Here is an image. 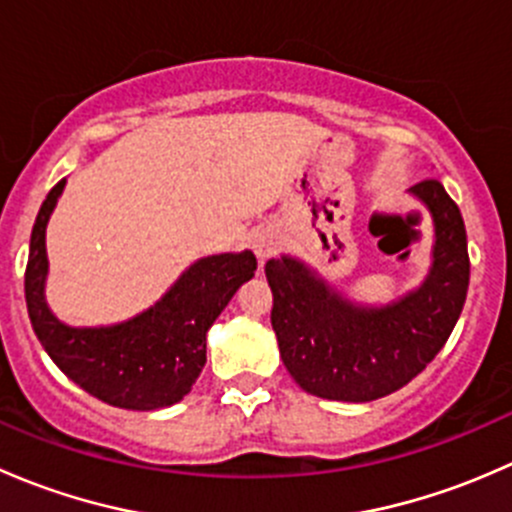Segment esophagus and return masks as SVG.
Returning a JSON list of instances; mask_svg holds the SVG:
<instances>
[{
    "label": "esophagus",
    "mask_w": 512,
    "mask_h": 512,
    "mask_svg": "<svg viewBox=\"0 0 512 512\" xmlns=\"http://www.w3.org/2000/svg\"><path fill=\"white\" fill-rule=\"evenodd\" d=\"M252 250H255L260 265H265V262L280 250V235H277L275 230H270V227H262V230H257L255 235H252Z\"/></svg>",
    "instance_id": "obj_1"
}]
</instances>
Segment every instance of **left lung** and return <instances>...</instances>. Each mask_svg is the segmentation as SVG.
I'll return each mask as SVG.
<instances>
[{
    "label": "left lung",
    "mask_w": 512,
    "mask_h": 512,
    "mask_svg": "<svg viewBox=\"0 0 512 512\" xmlns=\"http://www.w3.org/2000/svg\"><path fill=\"white\" fill-rule=\"evenodd\" d=\"M409 193L431 213V267L394 302H354L292 255L267 260L280 356L307 394L354 404L389 396L451 337L471 280L466 225L438 180L416 183Z\"/></svg>",
    "instance_id": "8db88e82"
}]
</instances>
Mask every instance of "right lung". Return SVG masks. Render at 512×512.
I'll return each instance as SVG.
<instances>
[{
  "instance_id": "right-lung-1",
  "label": "right lung",
  "mask_w": 512,
  "mask_h": 512,
  "mask_svg": "<svg viewBox=\"0 0 512 512\" xmlns=\"http://www.w3.org/2000/svg\"><path fill=\"white\" fill-rule=\"evenodd\" d=\"M66 178L41 203L24 275L29 319L41 347L74 384L118 409L156 411L193 389L205 366L208 329L232 294L255 277L250 250L195 260L168 292L136 317L106 327H71L46 302V225Z\"/></svg>"
}]
</instances>
